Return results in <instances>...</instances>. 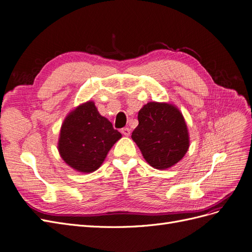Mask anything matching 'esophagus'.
<instances>
[{"instance_id":"1","label":"esophagus","mask_w":252,"mask_h":252,"mask_svg":"<svg viewBox=\"0 0 252 252\" xmlns=\"http://www.w3.org/2000/svg\"><path fill=\"white\" fill-rule=\"evenodd\" d=\"M121 132L123 133L125 136H128V135H130V129H129L128 127L122 128V129H121Z\"/></svg>"}]
</instances>
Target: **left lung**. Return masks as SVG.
Wrapping results in <instances>:
<instances>
[{"instance_id":"8db88e82","label":"left lung","mask_w":252,"mask_h":252,"mask_svg":"<svg viewBox=\"0 0 252 252\" xmlns=\"http://www.w3.org/2000/svg\"><path fill=\"white\" fill-rule=\"evenodd\" d=\"M131 138L146 162L156 169L177 164L189 148V134L181 111L168 103L149 102L138 114Z\"/></svg>"}]
</instances>
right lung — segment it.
<instances>
[{"label": "right lung", "mask_w": 252, "mask_h": 252, "mask_svg": "<svg viewBox=\"0 0 252 252\" xmlns=\"http://www.w3.org/2000/svg\"><path fill=\"white\" fill-rule=\"evenodd\" d=\"M122 134L98 113L94 102H86L64 120L58 149L67 165L88 173L102 165L113 144Z\"/></svg>", "instance_id": "1"}]
</instances>
